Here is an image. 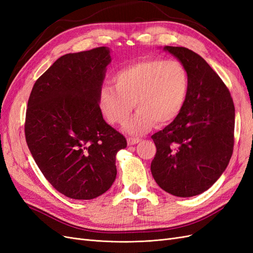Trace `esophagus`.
Masks as SVG:
<instances>
[{"label": "esophagus", "mask_w": 253, "mask_h": 253, "mask_svg": "<svg viewBox=\"0 0 253 253\" xmlns=\"http://www.w3.org/2000/svg\"><path fill=\"white\" fill-rule=\"evenodd\" d=\"M140 141H141L140 138H135V137H128V138H127V144L128 145H134V144H137Z\"/></svg>", "instance_id": "34e87169"}]
</instances>
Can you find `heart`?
<instances>
[{
    "label": "heart",
    "mask_w": 253,
    "mask_h": 253,
    "mask_svg": "<svg viewBox=\"0 0 253 253\" xmlns=\"http://www.w3.org/2000/svg\"><path fill=\"white\" fill-rule=\"evenodd\" d=\"M114 87L104 85L99 91V109L111 125H122L134 103L138 109L125 125L132 135L143 134L153 126L170 125L185 108L190 77L179 61L145 59L122 67L113 77Z\"/></svg>",
    "instance_id": "1"
}]
</instances>
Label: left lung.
Returning <instances> with one entry per match:
<instances>
[{"instance_id": "8db88e82", "label": "left lung", "mask_w": 253, "mask_h": 253, "mask_svg": "<svg viewBox=\"0 0 253 253\" xmlns=\"http://www.w3.org/2000/svg\"><path fill=\"white\" fill-rule=\"evenodd\" d=\"M187 68L190 90L181 114L152 136L156 155L151 172L157 185L178 197L208 190L230 162L235 110L225 83L196 52L165 46Z\"/></svg>"}]
</instances>
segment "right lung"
I'll list each match as a JSON object with an SVG mask.
<instances>
[{
    "instance_id": "obj_1",
    "label": "right lung",
    "mask_w": 253,
    "mask_h": 253,
    "mask_svg": "<svg viewBox=\"0 0 253 253\" xmlns=\"http://www.w3.org/2000/svg\"><path fill=\"white\" fill-rule=\"evenodd\" d=\"M111 60L104 46L66 53L36 81L28 99L29 151L50 185L74 200L106 192L117 175V152L126 147L99 109Z\"/></svg>"
}]
</instances>
